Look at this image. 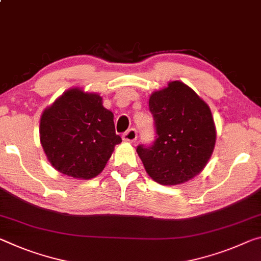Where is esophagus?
<instances>
[{"mask_svg":"<svg viewBox=\"0 0 261 261\" xmlns=\"http://www.w3.org/2000/svg\"><path fill=\"white\" fill-rule=\"evenodd\" d=\"M123 140L124 142H130V143H134L136 139H137V130L134 129H129L126 132H124L123 134Z\"/></svg>","mask_w":261,"mask_h":261,"instance_id":"1","label":"esophagus"}]
</instances>
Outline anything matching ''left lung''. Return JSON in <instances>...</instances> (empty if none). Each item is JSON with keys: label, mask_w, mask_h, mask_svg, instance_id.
<instances>
[{"label": "left lung", "mask_w": 261, "mask_h": 261, "mask_svg": "<svg viewBox=\"0 0 261 261\" xmlns=\"http://www.w3.org/2000/svg\"><path fill=\"white\" fill-rule=\"evenodd\" d=\"M148 107L155 139L148 146H137L147 174L167 186L193 179L205 167L216 142L208 105L187 85L173 81L151 95Z\"/></svg>", "instance_id": "1"}]
</instances>
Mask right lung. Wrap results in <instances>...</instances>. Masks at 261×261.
<instances>
[{
    "instance_id": "1",
    "label": "right lung",
    "mask_w": 261,
    "mask_h": 261,
    "mask_svg": "<svg viewBox=\"0 0 261 261\" xmlns=\"http://www.w3.org/2000/svg\"><path fill=\"white\" fill-rule=\"evenodd\" d=\"M40 143L53 167L76 179L100 174L122 138L114 115L97 94L79 88L65 92L41 115Z\"/></svg>"
}]
</instances>
